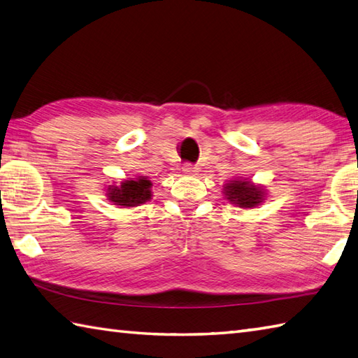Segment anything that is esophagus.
<instances>
[{
	"instance_id": "esophagus-1",
	"label": "esophagus",
	"mask_w": 358,
	"mask_h": 358,
	"mask_svg": "<svg viewBox=\"0 0 358 358\" xmlns=\"http://www.w3.org/2000/svg\"><path fill=\"white\" fill-rule=\"evenodd\" d=\"M181 169H183L185 173H194V172H196V167L194 164H191V163H185Z\"/></svg>"
}]
</instances>
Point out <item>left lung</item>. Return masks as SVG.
Listing matches in <instances>:
<instances>
[{
	"instance_id": "1",
	"label": "left lung",
	"mask_w": 358,
	"mask_h": 358,
	"mask_svg": "<svg viewBox=\"0 0 358 358\" xmlns=\"http://www.w3.org/2000/svg\"><path fill=\"white\" fill-rule=\"evenodd\" d=\"M226 196L240 208H254L263 200V189L248 181H234L226 186Z\"/></svg>"
}]
</instances>
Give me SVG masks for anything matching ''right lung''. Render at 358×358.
I'll use <instances>...</instances> for the list:
<instances>
[{"label": "right lung", "instance_id": "right-lung-1", "mask_svg": "<svg viewBox=\"0 0 358 358\" xmlns=\"http://www.w3.org/2000/svg\"><path fill=\"white\" fill-rule=\"evenodd\" d=\"M149 187V180H127L120 187H109V200L118 206H138L152 196Z\"/></svg>", "mask_w": 358, "mask_h": 358}]
</instances>
